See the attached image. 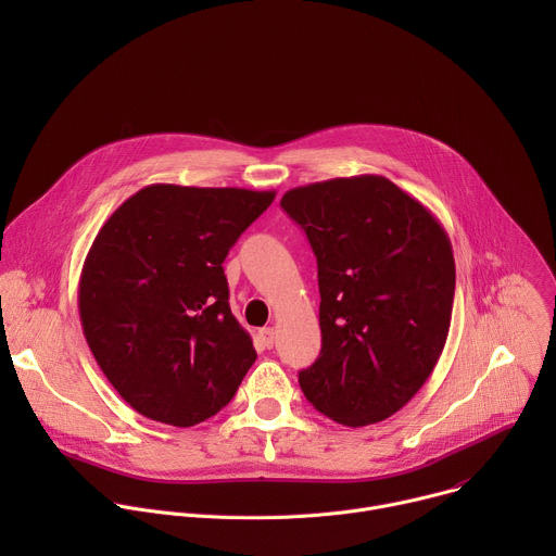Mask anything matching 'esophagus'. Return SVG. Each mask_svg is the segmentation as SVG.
Masks as SVG:
<instances>
[{"instance_id": "obj_1", "label": "esophagus", "mask_w": 556, "mask_h": 556, "mask_svg": "<svg viewBox=\"0 0 556 556\" xmlns=\"http://www.w3.org/2000/svg\"><path fill=\"white\" fill-rule=\"evenodd\" d=\"M260 339H262V343H264V348H273L275 345V330L273 328H264V330H260Z\"/></svg>"}]
</instances>
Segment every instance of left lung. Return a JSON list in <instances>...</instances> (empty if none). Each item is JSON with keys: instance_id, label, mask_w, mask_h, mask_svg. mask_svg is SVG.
<instances>
[{"instance_id": "8db88e82", "label": "left lung", "mask_w": 556, "mask_h": 556, "mask_svg": "<svg viewBox=\"0 0 556 556\" xmlns=\"http://www.w3.org/2000/svg\"><path fill=\"white\" fill-rule=\"evenodd\" d=\"M281 208L319 268L321 352L299 384L316 412L367 427L401 412L444 350L455 262L442 224L382 176L290 189Z\"/></svg>"}]
</instances>
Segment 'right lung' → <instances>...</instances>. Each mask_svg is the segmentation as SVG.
<instances>
[{
    "label": "right lung",
    "instance_id": "obj_1",
    "mask_svg": "<svg viewBox=\"0 0 556 556\" xmlns=\"http://www.w3.org/2000/svg\"><path fill=\"white\" fill-rule=\"evenodd\" d=\"M273 200L275 191L149 185L99 230L78 314L99 367L144 418L204 422L255 363L222 264Z\"/></svg>",
    "mask_w": 556,
    "mask_h": 556
}]
</instances>
